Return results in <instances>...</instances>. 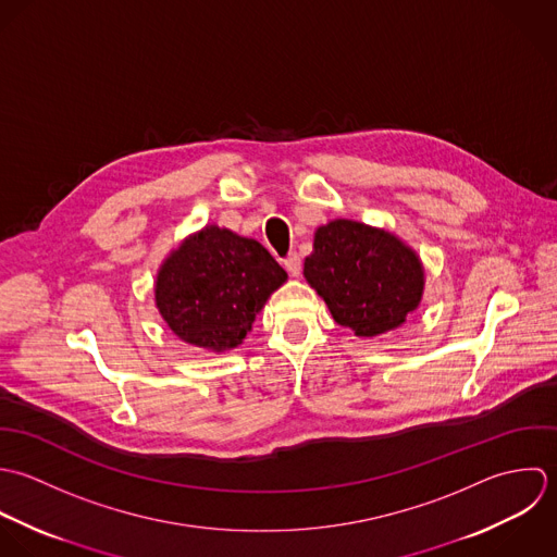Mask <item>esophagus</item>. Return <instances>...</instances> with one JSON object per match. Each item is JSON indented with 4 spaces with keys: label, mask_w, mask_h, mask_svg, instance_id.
<instances>
[{
    "label": "esophagus",
    "mask_w": 557,
    "mask_h": 557,
    "mask_svg": "<svg viewBox=\"0 0 557 557\" xmlns=\"http://www.w3.org/2000/svg\"><path fill=\"white\" fill-rule=\"evenodd\" d=\"M284 267H286V271H288L293 277H297V275L301 273V258H299V253H290V256L284 260Z\"/></svg>",
    "instance_id": "esophagus-1"
}]
</instances>
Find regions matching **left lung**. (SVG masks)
<instances>
[{
  "mask_svg": "<svg viewBox=\"0 0 557 557\" xmlns=\"http://www.w3.org/2000/svg\"><path fill=\"white\" fill-rule=\"evenodd\" d=\"M304 275L335 323L357 337L398 330L418 310L426 284L413 247L389 230L352 220L317 227Z\"/></svg>",
  "mask_w": 557,
  "mask_h": 557,
  "instance_id": "1",
  "label": "left lung"
}]
</instances>
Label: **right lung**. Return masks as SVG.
<instances>
[{"instance_id": "obj_1", "label": "right lung", "mask_w": 557, "mask_h": 557, "mask_svg": "<svg viewBox=\"0 0 557 557\" xmlns=\"http://www.w3.org/2000/svg\"><path fill=\"white\" fill-rule=\"evenodd\" d=\"M288 273L256 240L205 225L161 262L154 306L170 332L211 352L243 344L256 314Z\"/></svg>"}]
</instances>
